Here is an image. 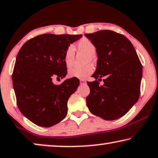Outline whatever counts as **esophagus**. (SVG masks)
<instances>
[{"mask_svg":"<svg viewBox=\"0 0 158 158\" xmlns=\"http://www.w3.org/2000/svg\"><path fill=\"white\" fill-rule=\"evenodd\" d=\"M80 83H81V85H85L86 81H85V80H81V81H80Z\"/></svg>","mask_w":158,"mask_h":158,"instance_id":"esophagus-1","label":"esophagus"}]
</instances>
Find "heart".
<instances>
[{"label":"heart","instance_id":"heart-1","mask_svg":"<svg viewBox=\"0 0 158 158\" xmlns=\"http://www.w3.org/2000/svg\"><path fill=\"white\" fill-rule=\"evenodd\" d=\"M77 51L79 52L83 53L88 56L86 59V63L92 61L93 57L95 56L96 48L94 44L90 40L87 38H83L77 43ZM75 56V48L73 45L68 47L64 54V63L66 67L70 68L73 62ZM93 72V68L90 65H87L83 68H73L68 72L70 77L77 79H85Z\"/></svg>","mask_w":158,"mask_h":158}]
</instances>
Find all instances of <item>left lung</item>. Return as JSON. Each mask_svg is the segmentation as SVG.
Instances as JSON below:
<instances>
[{
    "instance_id": "left-lung-1",
    "label": "left lung",
    "mask_w": 158,
    "mask_h": 158,
    "mask_svg": "<svg viewBox=\"0 0 158 158\" xmlns=\"http://www.w3.org/2000/svg\"><path fill=\"white\" fill-rule=\"evenodd\" d=\"M96 48L97 67L92 77L104 84L87 82L90 90L87 106L106 120L125 115L139 99L143 68L131 42L123 35L104 30L85 33ZM102 81V80H101Z\"/></svg>"
}]
</instances>
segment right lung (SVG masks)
<instances>
[{
	"label": "right lung",
	"mask_w": 158,
	"mask_h": 158,
	"mask_svg": "<svg viewBox=\"0 0 158 158\" xmlns=\"http://www.w3.org/2000/svg\"><path fill=\"white\" fill-rule=\"evenodd\" d=\"M82 35L43 34L25 43L17 55L12 80L20 111L38 126L48 127L60 123L68 113L67 102L80 85L77 78L56 85L64 78L67 67L64 54Z\"/></svg>",
	"instance_id": "1"
}]
</instances>
